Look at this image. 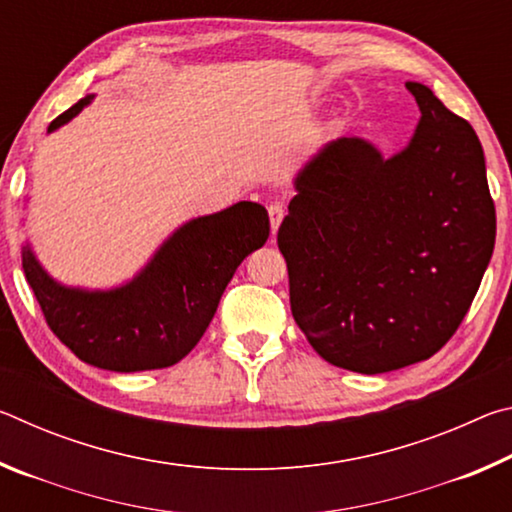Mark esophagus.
Listing matches in <instances>:
<instances>
[{
  "label": "esophagus",
  "instance_id": "obj_1",
  "mask_svg": "<svg viewBox=\"0 0 512 512\" xmlns=\"http://www.w3.org/2000/svg\"><path fill=\"white\" fill-rule=\"evenodd\" d=\"M268 219H271V230H273V235H275L277 228H280L282 219H284V205L277 203V201L268 205Z\"/></svg>",
  "mask_w": 512,
  "mask_h": 512
}]
</instances>
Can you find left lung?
Listing matches in <instances>:
<instances>
[{"instance_id":"obj_1","label":"left lung","mask_w":512,"mask_h":512,"mask_svg":"<svg viewBox=\"0 0 512 512\" xmlns=\"http://www.w3.org/2000/svg\"><path fill=\"white\" fill-rule=\"evenodd\" d=\"M422 119L384 160L359 137L298 173L277 230L291 314L320 357L361 375L424 361L452 339L495 250L479 137L422 83Z\"/></svg>"}]
</instances>
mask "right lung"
I'll list each match as a JSON object with an SVG mask.
<instances>
[{
    "mask_svg": "<svg viewBox=\"0 0 512 512\" xmlns=\"http://www.w3.org/2000/svg\"><path fill=\"white\" fill-rule=\"evenodd\" d=\"M85 97L49 124H67L88 106ZM271 232L266 207L241 201L189 221L173 232L151 264L115 291L60 287L31 248L22 268L51 332L81 361L103 370L137 372L178 363L201 341L237 266Z\"/></svg>",
    "mask_w": 512,
    "mask_h": 512,
    "instance_id": "1",
    "label": "right lung"
}]
</instances>
